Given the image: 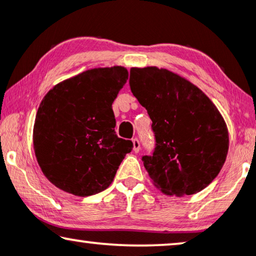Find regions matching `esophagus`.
<instances>
[{
  "instance_id": "34e87169",
  "label": "esophagus",
  "mask_w": 256,
  "mask_h": 256,
  "mask_svg": "<svg viewBox=\"0 0 256 256\" xmlns=\"http://www.w3.org/2000/svg\"><path fill=\"white\" fill-rule=\"evenodd\" d=\"M140 148H141V144H140V141L138 138L132 140V152H138Z\"/></svg>"
}]
</instances>
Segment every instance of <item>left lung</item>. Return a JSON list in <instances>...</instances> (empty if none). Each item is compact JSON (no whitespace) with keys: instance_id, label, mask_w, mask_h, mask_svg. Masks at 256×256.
Here are the masks:
<instances>
[{"instance_id":"obj_1","label":"left lung","mask_w":256,"mask_h":256,"mask_svg":"<svg viewBox=\"0 0 256 256\" xmlns=\"http://www.w3.org/2000/svg\"><path fill=\"white\" fill-rule=\"evenodd\" d=\"M129 85L152 121L156 146L142 160L154 185L178 197L202 191L218 176L228 152L218 108L188 80L156 66L132 68Z\"/></svg>"}]
</instances>
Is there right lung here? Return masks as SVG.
Wrapping results in <instances>:
<instances>
[{
	"label": "right lung",
	"instance_id": "obj_1",
	"mask_svg": "<svg viewBox=\"0 0 256 256\" xmlns=\"http://www.w3.org/2000/svg\"><path fill=\"white\" fill-rule=\"evenodd\" d=\"M128 79L122 66L99 68L59 82L42 100L34 149L45 177L87 197L106 190L132 142L115 134L112 104Z\"/></svg>",
	"mask_w": 256,
	"mask_h": 256
}]
</instances>
